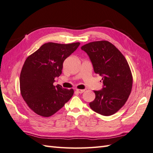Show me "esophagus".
Returning <instances> with one entry per match:
<instances>
[{
    "instance_id": "esophagus-1",
    "label": "esophagus",
    "mask_w": 153,
    "mask_h": 153,
    "mask_svg": "<svg viewBox=\"0 0 153 153\" xmlns=\"http://www.w3.org/2000/svg\"><path fill=\"white\" fill-rule=\"evenodd\" d=\"M76 91V92L77 93H79V94H81V93H83V92H85V90H83V89H78V88H77Z\"/></svg>"
}]
</instances>
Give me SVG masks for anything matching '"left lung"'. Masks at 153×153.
<instances>
[{"mask_svg":"<svg viewBox=\"0 0 153 153\" xmlns=\"http://www.w3.org/2000/svg\"><path fill=\"white\" fill-rule=\"evenodd\" d=\"M93 65L96 74L102 76L104 87L94 91L89 103L92 110L103 116L115 114L127 101L132 87V75L123 55L111 42L99 41L81 46Z\"/></svg>","mask_w":153,"mask_h":153,"instance_id":"obj_1","label":"left lung"}]
</instances>
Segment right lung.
I'll list each match as a JSON object with an SVG mask.
<instances>
[{
	"label": "right lung",
	"mask_w": 153,
	"mask_h": 153,
	"mask_svg": "<svg viewBox=\"0 0 153 153\" xmlns=\"http://www.w3.org/2000/svg\"><path fill=\"white\" fill-rule=\"evenodd\" d=\"M79 45L47 42L26 58L20 75L21 94L29 108L37 114L52 116L73 96L72 88L54 86L53 83L55 77L62 73L65 59Z\"/></svg>",
	"instance_id": "right-lung-1"
}]
</instances>
